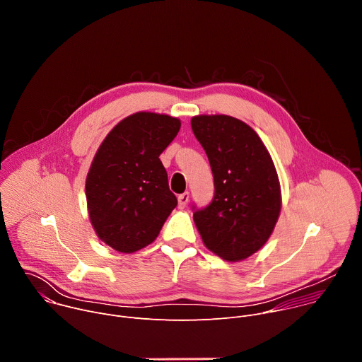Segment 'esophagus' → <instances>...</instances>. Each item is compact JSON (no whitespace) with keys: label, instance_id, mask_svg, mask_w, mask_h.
<instances>
[{"label":"esophagus","instance_id":"1","mask_svg":"<svg viewBox=\"0 0 362 362\" xmlns=\"http://www.w3.org/2000/svg\"><path fill=\"white\" fill-rule=\"evenodd\" d=\"M177 200H179V208H180V209L186 208V204H187V202H189V192H185V193L179 194Z\"/></svg>","mask_w":362,"mask_h":362}]
</instances>
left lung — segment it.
Segmentation results:
<instances>
[{
  "mask_svg": "<svg viewBox=\"0 0 362 362\" xmlns=\"http://www.w3.org/2000/svg\"><path fill=\"white\" fill-rule=\"evenodd\" d=\"M212 168L215 196L193 221L204 246L228 262L259 250L278 222L282 197L271 154L239 119L200 115L190 120Z\"/></svg>",
  "mask_w": 362,
  "mask_h": 362,
  "instance_id": "1",
  "label": "left lung"
}]
</instances>
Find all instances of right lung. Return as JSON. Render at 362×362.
<instances>
[{"mask_svg": "<svg viewBox=\"0 0 362 362\" xmlns=\"http://www.w3.org/2000/svg\"><path fill=\"white\" fill-rule=\"evenodd\" d=\"M168 115L139 112L100 144L86 179L90 222L100 240L133 253L158 238L177 199L159 156L180 130Z\"/></svg>", "mask_w": 362, "mask_h": 362, "instance_id": "1", "label": "right lung"}]
</instances>
